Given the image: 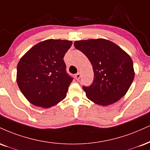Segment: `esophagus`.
Segmentation results:
<instances>
[{"label": "esophagus", "instance_id": "obj_1", "mask_svg": "<svg viewBox=\"0 0 150 150\" xmlns=\"http://www.w3.org/2000/svg\"><path fill=\"white\" fill-rule=\"evenodd\" d=\"M80 77H81V75H80V73H77L76 74V75H75V79H76L77 80H80Z\"/></svg>", "mask_w": 150, "mask_h": 150}]
</instances>
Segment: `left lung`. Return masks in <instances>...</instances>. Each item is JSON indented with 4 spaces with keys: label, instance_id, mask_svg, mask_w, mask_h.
<instances>
[{
    "label": "left lung",
    "instance_id": "left-lung-1",
    "mask_svg": "<svg viewBox=\"0 0 150 150\" xmlns=\"http://www.w3.org/2000/svg\"><path fill=\"white\" fill-rule=\"evenodd\" d=\"M74 46L88 58L93 67L92 84L82 86L86 97L103 106L122 98L135 76L130 56L114 42L105 39L75 41Z\"/></svg>",
    "mask_w": 150,
    "mask_h": 150
}]
</instances>
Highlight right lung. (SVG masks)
<instances>
[{
    "mask_svg": "<svg viewBox=\"0 0 150 150\" xmlns=\"http://www.w3.org/2000/svg\"><path fill=\"white\" fill-rule=\"evenodd\" d=\"M72 41L50 39L38 43L17 65V82L34 105L48 108L66 98L73 77L66 72L64 57Z\"/></svg>",
    "mask_w": 150,
    "mask_h": 150,
    "instance_id": "obj_1",
    "label": "right lung"
}]
</instances>
